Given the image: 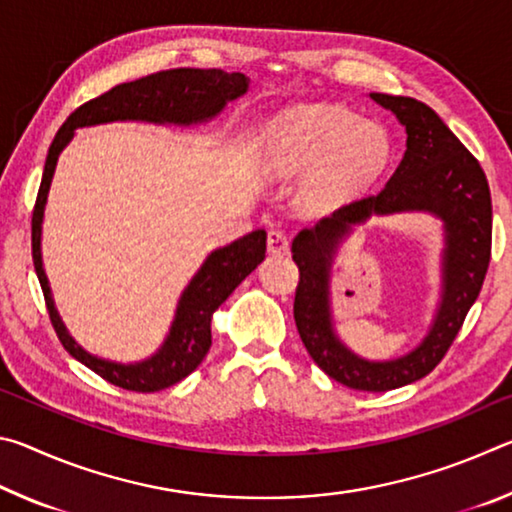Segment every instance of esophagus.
Masks as SVG:
<instances>
[{
	"label": "esophagus",
	"mask_w": 512,
	"mask_h": 512,
	"mask_svg": "<svg viewBox=\"0 0 512 512\" xmlns=\"http://www.w3.org/2000/svg\"><path fill=\"white\" fill-rule=\"evenodd\" d=\"M268 250L273 255H287L289 253V237L282 230L268 232Z\"/></svg>",
	"instance_id": "1"
}]
</instances>
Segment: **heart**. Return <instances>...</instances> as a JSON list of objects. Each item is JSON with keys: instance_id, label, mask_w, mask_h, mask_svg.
<instances>
[{"instance_id": "1", "label": "heart", "mask_w": 512, "mask_h": 512, "mask_svg": "<svg viewBox=\"0 0 512 512\" xmlns=\"http://www.w3.org/2000/svg\"><path fill=\"white\" fill-rule=\"evenodd\" d=\"M268 158L280 171H309V201L339 205L384 176L393 160V140L384 126L348 108L309 103L284 110L271 121Z\"/></svg>"}]
</instances>
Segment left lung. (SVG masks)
<instances>
[{"label":"left lung","instance_id":"8db88e82","mask_svg":"<svg viewBox=\"0 0 512 512\" xmlns=\"http://www.w3.org/2000/svg\"><path fill=\"white\" fill-rule=\"evenodd\" d=\"M370 99L404 126V158L379 194L339 207L293 239V262L300 268L293 318L320 370L354 391L384 393L429 375L456 339L490 264L492 203L481 164L429 106L381 92H370ZM409 211L431 213L444 223L441 300L430 332L411 353L372 362L352 353L335 334L331 266L357 224L370 215Z\"/></svg>","mask_w":512,"mask_h":512}]
</instances>
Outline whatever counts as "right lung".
Segmentation results:
<instances>
[{
  "mask_svg": "<svg viewBox=\"0 0 512 512\" xmlns=\"http://www.w3.org/2000/svg\"><path fill=\"white\" fill-rule=\"evenodd\" d=\"M250 79L239 72L223 69H194L180 67L167 72L149 74L144 79L121 83L101 97L83 103L60 126L54 142L49 146L42 183L31 221V246L33 266H36L42 293H45L49 318L54 323L60 343L65 350L79 359L83 366L97 372L110 384L135 393H153L178 384L180 379L198 368L212 345V316L232 291H235L266 257V230H255L239 237L232 244L212 250L205 257L201 268L194 273L187 287L180 293V300L173 314L169 334L151 357L135 363H119L97 357L81 348L72 339L60 318L51 287L42 266V221L51 180L60 153L74 140L76 128L110 124V121H144L160 126H196L207 124L219 117L230 101L244 97Z\"/></svg>",
  "mask_w": 512,
  "mask_h": 512,
  "instance_id": "right-lung-1",
  "label": "right lung"
}]
</instances>
